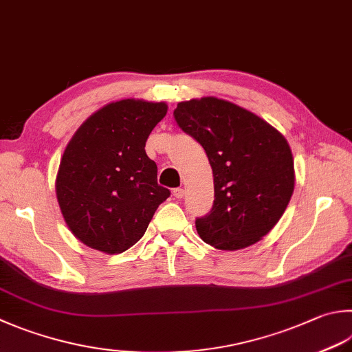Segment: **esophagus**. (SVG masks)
Listing matches in <instances>:
<instances>
[{"label": "esophagus", "mask_w": 352, "mask_h": 352, "mask_svg": "<svg viewBox=\"0 0 352 352\" xmlns=\"http://www.w3.org/2000/svg\"><path fill=\"white\" fill-rule=\"evenodd\" d=\"M173 196L176 199H182L184 197V188H175L173 190Z\"/></svg>", "instance_id": "1"}]
</instances>
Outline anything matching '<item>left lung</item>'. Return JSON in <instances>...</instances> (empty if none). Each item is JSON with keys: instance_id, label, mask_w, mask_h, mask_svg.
Listing matches in <instances>:
<instances>
[{"instance_id": "left-lung-1", "label": "left lung", "mask_w": 352, "mask_h": 352, "mask_svg": "<svg viewBox=\"0 0 352 352\" xmlns=\"http://www.w3.org/2000/svg\"><path fill=\"white\" fill-rule=\"evenodd\" d=\"M175 119L208 156L214 177L210 213L196 219L204 242L242 250L279 222L294 191V161L280 131L239 105L207 96L179 102Z\"/></svg>"}]
</instances>
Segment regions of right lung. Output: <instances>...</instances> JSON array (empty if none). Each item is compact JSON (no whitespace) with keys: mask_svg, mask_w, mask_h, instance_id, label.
Here are the masks:
<instances>
[{"mask_svg":"<svg viewBox=\"0 0 352 352\" xmlns=\"http://www.w3.org/2000/svg\"><path fill=\"white\" fill-rule=\"evenodd\" d=\"M167 109L142 99L110 102L85 119L65 147L56 197L69 230L87 247L107 254L133 247L170 196L145 153Z\"/></svg>","mask_w":352,"mask_h":352,"instance_id":"right-lung-1","label":"right lung"}]
</instances>
